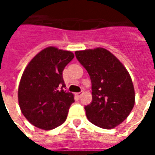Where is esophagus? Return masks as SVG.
I'll return each instance as SVG.
<instances>
[{
	"instance_id": "obj_1",
	"label": "esophagus",
	"mask_w": 155,
	"mask_h": 155,
	"mask_svg": "<svg viewBox=\"0 0 155 155\" xmlns=\"http://www.w3.org/2000/svg\"><path fill=\"white\" fill-rule=\"evenodd\" d=\"M81 95H82V92H77V93H76V96H77V97H81Z\"/></svg>"
}]
</instances>
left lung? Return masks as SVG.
I'll list each match as a JSON object with an SVG mask.
<instances>
[{
	"label": "left lung",
	"mask_w": 155,
	"mask_h": 155,
	"mask_svg": "<svg viewBox=\"0 0 155 155\" xmlns=\"http://www.w3.org/2000/svg\"><path fill=\"white\" fill-rule=\"evenodd\" d=\"M75 54L92 82V101L84 107L87 119L103 129L117 126L127 118L135 102L134 84L126 68L101 47Z\"/></svg>",
	"instance_id": "left-lung-1"
}]
</instances>
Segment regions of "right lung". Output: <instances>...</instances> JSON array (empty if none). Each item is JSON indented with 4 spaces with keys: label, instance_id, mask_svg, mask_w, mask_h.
<instances>
[{
    "label": "right lung",
    "instance_id": "obj_1",
    "mask_svg": "<svg viewBox=\"0 0 155 155\" xmlns=\"http://www.w3.org/2000/svg\"><path fill=\"white\" fill-rule=\"evenodd\" d=\"M74 54L49 47L30 61L22 74L18 87L21 111L32 125L50 130L67 119L72 93L64 91L63 71Z\"/></svg>",
    "mask_w": 155,
    "mask_h": 155
}]
</instances>
